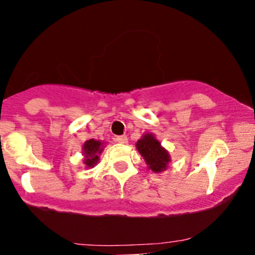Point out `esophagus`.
<instances>
[{"instance_id": "esophagus-1", "label": "esophagus", "mask_w": 255, "mask_h": 255, "mask_svg": "<svg viewBox=\"0 0 255 255\" xmlns=\"http://www.w3.org/2000/svg\"><path fill=\"white\" fill-rule=\"evenodd\" d=\"M115 140L118 142H120V144H127L128 142V137L126 135H120V136H116Z\"/></svg>"}]
</instances>
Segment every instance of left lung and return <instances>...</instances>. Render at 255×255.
Masks as SVG:
<instances>
[{
  "label": "left lung",
  "instance_id": "1",
  "mask_svg": "<svg viewBox=\"0 0 255 255\" xmlns=\"http://www.w3.org/2000/svg\"><path fill=\"white\" fill-rule=\"evenodd\" d=\"M135 147L137 152L144 158L147 168L154 172L164 171L168 169L171 158L169 151L160 144L159 140L152 133H145L136 141Z\"/></svg>",
  "mask_w": 255,
  "mask_h": 255
}]
</instances>
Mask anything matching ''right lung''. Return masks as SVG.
Instances as JSON below:
<instances>
[{
	"label": "right lung",
	"instance_id": "add662e5",
	"mask_svg": "<svg viewBox=\"0 0 255 255\" xmlns=\"http://www.w3.org/2000/svg\"><path fill=\"white\" fill-rule=\"evenodd\" d=\"M104 142L102 140L90 139L84 142L83 145V156L84 164L86 168H93L99 162V154L104 150Z\"/></svg>",
	"mask_w": 255,
	"mask_h": 255
}]
</instances>
